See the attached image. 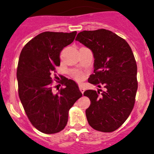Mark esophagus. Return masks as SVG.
<instances>
[{
	"instance_id": "1",
	"label": "esophagus",
	"mask_w": 154,
	"mask_h": 154,
	"mask_svg": "<svg viewBox=\"0 0 154 154\" xmlns=\"http://www.w3.org/2000/svg\"><path fill=\"white\" fill-rule=\"evenodd\" d=\"M79 88H80V91H81L82 93H83V92H84V91H85V88H83V86H82V85H80V86H79Z\"/></svg>"
}]
</instances>
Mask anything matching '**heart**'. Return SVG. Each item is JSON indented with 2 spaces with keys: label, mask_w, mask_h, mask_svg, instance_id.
<instances>
[{
  "label": "heart",
  "mask_w": 154,
  "mask_h": 154,
  "mask_svg": "<svg viewBox=\"0 0 154 154\" xmlns=\"http://www.w3.org/2000/svg\"><path fill=\"white\" fill-rule=\"evenodd\" d=\"M73 77H74L77 81L80 82L84 79V74L82 72H80V71H76L73 73Z\"/></svg>",
  "instance_id": "heart-1"
}]
</instances>
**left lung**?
I'll list each match as a JSON object with an SVG mask.
<instances>
[{
	"label": "left lung",
	"instance_id": "obj_1",
	"mask_svg": "<svg viewBox=\"0 0 154 154\" xmlns=\"http://www.w3.org/2000/svg\"><path fill=\"white\" fill-rule=\"evenodd\" d=\"M75 40L94 55V74L88 82L104 87V91L83 93L91 101L86 110L87 121L97 131H115L131 113L138 88L137 65L131 48L122 37L105 29L82 31Z\"/></svg>",
	"mask_w": 154,
	"mask_h": 154
}]
</instances>
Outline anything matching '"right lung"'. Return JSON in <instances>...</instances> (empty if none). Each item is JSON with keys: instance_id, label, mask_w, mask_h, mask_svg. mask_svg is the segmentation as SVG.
I'll list each match as a JSON object with an SVG mask.
<instances>
[{"instance_id": "add662e5", "label": "right lung", "mask_w": 154, "mask_h": 154, "mask_svg": "<svg viewBox=\"0 0 154 154\" xmlns=\"http://www.w3.org/2000/svg\"><path fill=\"white\" fill-rule=\"evenodd\" d=\"M77 32H42L29 41L20 54L17 68L18 95L34 127L46 134L63 130L68 111L82 97L77 83L62 77L63 87L53 92L52 76L60 65V52L73 42Z\"/></svg>"}]
</instances>
